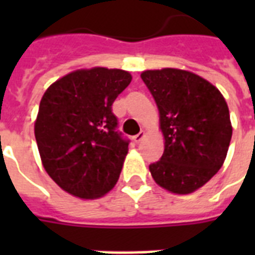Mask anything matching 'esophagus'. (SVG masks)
Instances as JSON below:
<instances>
[{"mask_svg":"<svg viewBox=\"0 0 255 255\" xmlns=\"http://www.w3.org/2000/svg\"><path fill=\"white\" fill-rule=\"evenodd\" d=\"M144 136H145V132H144V131L139 132V133H137V135L133 136V141H135L136 144H139L140 141H141V140L144 139Z\"/></svg>","mask_w":255,"mask_h":255,"instance_id":"34e87169","label":"esophagus"}]
</instances>
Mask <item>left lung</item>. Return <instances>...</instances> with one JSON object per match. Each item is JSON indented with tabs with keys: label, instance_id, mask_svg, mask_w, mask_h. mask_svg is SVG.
<instances>
[{
	"label": "left lung",
	"instance_id": "left-lung-1",
	"mask_svg": "<svg viewBox=\"0 0 255 255\" xmlns=\"http://www.w3.org/2000/svg\"><path fill=\"white\" fill-rule=\"evenodd\" d=\"M141 79L157 104L165 140L161 159L149 165L152 177L172 193H192L226 159L233 128L225 98L185 70H147Z\"/></svg>",
	"mask_w": 255,
	"mask_h": 255
}]
</instances>
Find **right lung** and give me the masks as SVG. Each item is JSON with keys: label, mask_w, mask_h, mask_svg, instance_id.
<instances>
[{"label": "right lung", "mask_w": 255, "mask_h": 255, "mask_svg": "<svg viewBox=\"0 0 255 255\" xmlns=\"http://www.w3.org/2000/svg\"><path fill=\"white\" fill-rule=\"evenodd\" d=\"M132 81L119 69L77 70L43 94L34 133L42 164L67 193L99 198L118 182L129 140L118 128L112 103Z\"/></svg>", "instance_id": "1"}]
</instances>
